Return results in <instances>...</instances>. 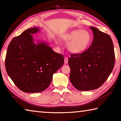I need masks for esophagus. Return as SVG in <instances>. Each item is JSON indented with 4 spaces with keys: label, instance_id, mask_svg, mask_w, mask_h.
Here are the masks:
<instances>
[{
    "label": "esophagus",
    "instance_id": "obj_1",
    "mask_svg": "<svg viewBox=\"0 0 121 121\" xmlns=\"http://www.w3.org/2000/svg\"><path fill=\"white\" fill-rule=\"evenodd\" d=\"M64 61H65V64H67L68 62V58H67V57H65V59H64Z\"/></svg>",
    "mask_w": 121,
    "mask_h": 121
}]
</instances>
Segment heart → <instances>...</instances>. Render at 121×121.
<instances>
[{
  "instance_id": "b5f03b06",
  "label": "heart",
  "mask_w": 121,
  "mask_h": 121,
  "mask_svg": "<svg viewBox=\"0 0 121 121\" xmlns=\"http://www.w3.org/2000/svg\"><path fill=\"white\" fill-rule=\"evenodd\" d=\"M62 39L68 43L67 48L69 52L73 54L83 53L89 48L92 38L89 31L83 29H75L64 34Z\"/></svg>"
}]
</instances>
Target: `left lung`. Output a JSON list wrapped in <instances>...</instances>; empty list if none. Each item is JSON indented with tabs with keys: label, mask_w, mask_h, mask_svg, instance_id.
<instances>
[{
	"label": "left lung",
	"mask_w": 121,
	"mask_h": 121,
	"mask_svg": "<svg viewBox=\"0 0 121 121\" xmlns=\"http://www.w3.org/2000/svg\"><path fill=\"white\" fill-rule=\"evenodd\" d=\"M93 33L91 46L81 54H71L69 79L79 91L97 89L105 83L113 69L115 53L109 35L90 26Z\"/></svg>",
	"instance_id": "left-lung-1"
}]
</instances>
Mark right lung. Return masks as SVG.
Listing matches in <instances>:
<instances>
[{
    "mask_svg": "<svg viewBox=\"0 0 121 121\" xmlns=\"http://www.w3.org/2000/svg\"><path fill=\"white\" fill-rule=\"evenodd\" d=\"M35 27L14 37L8 46L6 70L15 85L26 93H37L48 87L53 75L64 63L62 54L55 52L46 42L34 43Z\"/></svg>",
    "mask_w": 121,
    "mask_h": 121,
    "instance_id": "1",
    "label": "right lung"
}]
</instances>
